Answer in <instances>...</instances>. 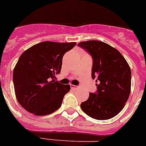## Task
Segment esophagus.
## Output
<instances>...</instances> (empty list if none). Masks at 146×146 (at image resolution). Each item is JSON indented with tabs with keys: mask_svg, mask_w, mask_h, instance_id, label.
Returning <instances> with one entry per match:
<instances>
[{
	"mask_svg": "<svg viewBox=\"0 0 146 146\" xmlns=\"http://www.w3.org/2000/svg\"><path fill=\"white\" fill-rule=\"evenodd\" d=\"M71 88L76 90V89L77 88H80V86H73V85H71Z\"/></svg>",
	"mask_w": 146,
	"mask_h": 146,
	"instance_id": "1",
	"label": "esophagus"
}]
</instances>
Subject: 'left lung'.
Here are the masks:
<instances>
[{
    "label": "left lung",
    "instance_id": "1",
    "mask_svg": "<svg viewBox=\"0 0 146 146\" xmlns=\"http://www.w3.org/2000/svg\"><path fill=\"white\" fill-rule=\"evenodd\" d=\"M93 59L91 77L96 79L97 90L89 93L81 103L82 111L97 120H108L124 108L131 91V69L118 50L100 41L78 44Z\"/></svg>",
    "mask_w": 146,
    "mask_h": 146
}]
</instances>
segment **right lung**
<instances>
[{
  "mask_svg": "<svg viewBox=\"0 0 146 146\" xmlns=\"http://www.w3.org/2000/svg\"><path fill=\"white\" fill-rule=\"evenodd\" d=\"M76 42H43L35 44L19 58L13 72V82L18 102L29 113L45 115L61 106L69 85L55 80L64 54Z\"/></svg>",
  "mask_w": 146,
  "mask_h": 146,
  "instance_id": "1",
  "label": "right lung"
}]
</instances>
